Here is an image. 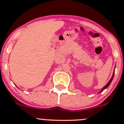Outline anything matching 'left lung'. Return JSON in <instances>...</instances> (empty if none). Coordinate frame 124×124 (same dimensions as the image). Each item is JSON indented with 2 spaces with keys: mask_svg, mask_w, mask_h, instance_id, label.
<instances>
[{
  "mask_svg": "<svg viewBox=\"0 0 124 124\" xmlns=\"http://www.w3.org/2000/svg\"><path fill=\"white\" fill-rule=\"evenodd\" d=\"M114 73H115V71H114V72H113V76H112V78H111V79H110V80H109V82H108V83H107V85H106V86H104V87H102V90H101V92H102V91H104V89H106V88H107V87H108V86H109V85H110V83H111V82H112V80H113V77H114Z\"/></svg>",
  "mask_w": 124,
  "mask_h": 124,
  "instance_id": "1",
  "label": "left lung"
}]
</instances>
